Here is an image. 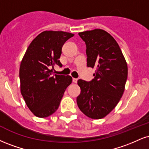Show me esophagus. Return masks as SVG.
Instances as JSON below:
<instances>
[{"label": "esophagus", "instance_id": "1", "mask_svg": "<svg viewBox=\"0 0 149 149\" xmlns=\"http://www.w3.org/2000/svg\"><path fill=\"white\" fill-rule=\"evenodd\" d=\"M73 82H74V83H76V82H78V79H77V78H73Z\"/></svg>", "mask_w": 149, "mask_h": 149}]
</instances>
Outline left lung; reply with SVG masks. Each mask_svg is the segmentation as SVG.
<instances>
[{
	"label": "left lung",
	"instance_id": "left-lung-1",
	"mask_svg": "<svg viewBox=\"0 0 149 149\" xmlns=\"http://www.w3.org/2000/svg\"><path fill=\"white\" fill-rule=\"evenodd\" d=\"M78 35L86 44L87 65L95 68L94 79L78 80L81 89L77 104L91 119L105 117L117 105L125 89L128 66L121 48L108 33L101 29Z\"/></svg>",
	"mask_w": 149,
	"mask_h": 149
}]
</instances>
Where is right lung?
<instances>
[{
  "label": "right lung",
  "mask_w": 149,
  "mask_h": 149,
  "mask_svg": "<svg viewBox=\"0 0 149 149\" xmlns=\"http://www.w3.org/2000/svg\"><path fill=\"white\" fill-rule=\"evenodd\" d=\"M74 35L63 31H44L27 48L21 62V93L36 116L45 118L58 109L70 76L53 74L54 65L62 67L60 57L64 44Z\"/></svg>",
  "instance_id": "obj_1"
}]
</instances>
